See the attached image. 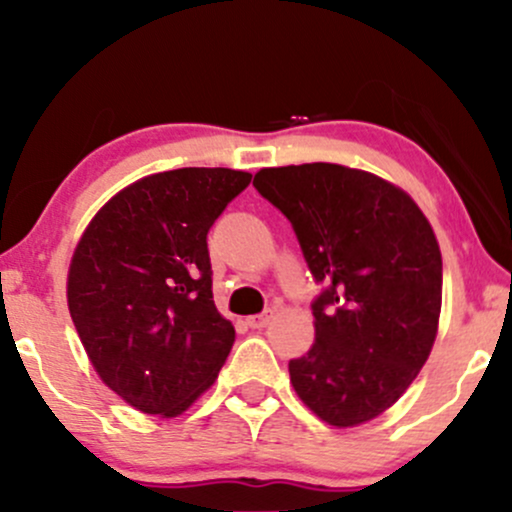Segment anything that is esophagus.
Masks as SVG:
<instances>
[{"label": "esophagus", "mask_w": 512, "mask_h": 512, "mask_svg": "<svg viewBox=\"0 0 512 512\" xmlns=\"http://www.w3.org/2000/svg\"><path fill=\"white\" fill-rule=\"evenodd\" d=\"M269 320H272V310H267V313H262V315L248 317V325L252 327V330H262V327L269 325Z\"/></svg>", "instance_id": "1"}]
</instances>
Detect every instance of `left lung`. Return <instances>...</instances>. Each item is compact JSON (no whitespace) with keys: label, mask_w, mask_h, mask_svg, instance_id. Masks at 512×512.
I'll return each mask as SVG.
<instances>
[{"label":"left lung","mask_w":512,"mask_h":512,"mask_svg":"<svg viewBox=\"0 0 512 512\" xmlns=\"http://www.w3.org/2000/svg\"><path fill=\"white\" fill-rule=\"evenodd\" d=\"M252 185L291 221L315 281V342L289 363L301 402L337 428L390 409L438 334L443 260L402 187L339 163L262 168Z\"/></svg>","instance_id":"left-lung-1"}]
</instances>
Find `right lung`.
<instances>
[{
    "instance_id": "1",
    "label": "right lung",
    "mask_w": 512,
    "mask_h": 512,
    "mask_svg": "<svg viewBox=\"0 0 512 512\" xmlns=\"http://www.w3.org/2000/svg\"><path fill=\"white\" fill-rule=\"evenodd\" d=\"M252 175H146L98 209L76 243L67 305L88 361L129 407L173 419L214 385L236 330L214 305L207 233Z\"/></svg>"
}]
</instances>
